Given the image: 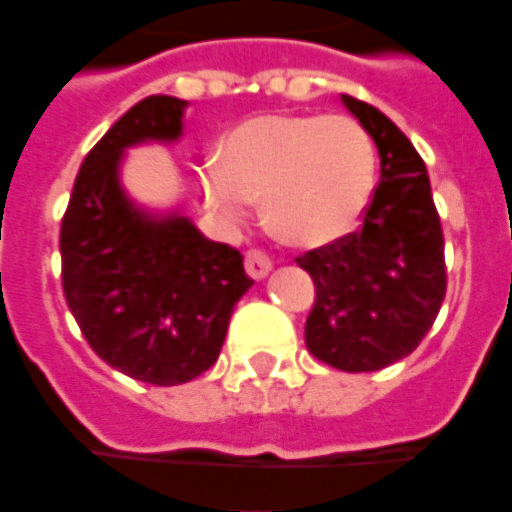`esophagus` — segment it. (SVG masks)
<instances>
[{
    "instance_id": "1",
    "label": "esophagus",
    "mask_w": 512,
    "mask_h": 512,
    "mask_svg": "<svg viewBox=\"0 0 512 512\" xmlns=\"http://www.w3.org/2000/svg\"><path fill=\"white\" fill-rule=\"evenodd\" d=\"M245 270H248L250 278H264V275L273 270V262H270V256L259 248H250L245 253Z\"/></svg>"
}]
</instances>
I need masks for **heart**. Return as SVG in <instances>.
Listing matches in <instances>:
<instances>
[{"instance_id":"obj_1","label":"heart","mask_w":512,"mask_h":512,"mask_svg":"<svg viewBox=\"0 0 512 512\" xmlns=\"http://www.w3.org/2000/svg\"><path fill=\"white\" fill-rule=\"evenodd\" d=\"M375 140L350 115H262L228 134L201 176L228 220L264 198V220L289 245L320 248L350 234L375 187Z\"/></svg>"}]
</instances>
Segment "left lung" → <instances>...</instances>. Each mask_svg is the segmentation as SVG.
I'll list each match as a JSON object with an SVG mask.
<instances>
[{
    "label": "left lung",
    "mask_w": 512,
    "mask_h": 512,
    "mask_svg": "<svg viewBox=\"0 0 512 512\" xmlns=\"http://www.w3.org/2000/svg\"><path fill=\"white\" fill-rule=\"evenodd\" d=\"M342 101L378 146L380 181L364 226L297 256L317 289L306 347L333 369L378 372L411 355L436 322L447 295L444 231L411 140L378 107L347 93Z\"/></svg>",
    "instance_id": "8db88e82"
}]
</instances>
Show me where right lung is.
Segmentation results:
<instances>
[{"instance_id": "add662e5", "label": "right lung", "mask_w": 512, "mask_h": 512, "mask_svg": "<svg viewBox=\"0 0 512 512\" xmlns=\"http://www.w3.org/2000/svg\"><path fill=\"white\" fill-rule=\"evenodd\" d=\"M187 101L148 96L101 137L76 173L60 226L65 303L101 361L154 386L204 375L253 281L237 248L187 217H148L123 195V148L176 140Z\"/></svg>"}]
</instances>
